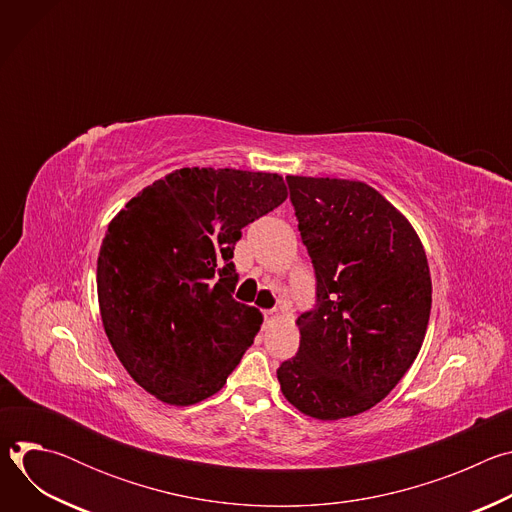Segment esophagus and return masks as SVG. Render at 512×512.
<instances>
[{
  "instance_id": "esophagus-1",
  "label": "esophagus",
  "mask_w": 512,
  "mask_h": 512,
  "mask_svg": "<svg viewBox=\"0 0 512 512\" xmlns=\"http://www.w3.org/2000/svg\"><path fill=\"white\" fill-rule=\"evenodd\" d=\"M263 316H265V320H273V318H277V310L275 308L273 310H265Z\"/></svg>"
}]
</instances>
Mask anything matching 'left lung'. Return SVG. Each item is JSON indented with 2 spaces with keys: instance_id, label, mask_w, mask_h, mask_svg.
Masks as SVG:
<instances>
[{
  "instance_id": "obj_1",
  "label": "left lung",
  "mask_w": 512,
  "mask_h": 512,
  "mask_svg": "<svg viewBox=\"0 0 512 512\" xmlns=\"http://www.w3.org/2000/svg\"><path fill=\"white\" fill-rule=\"evenodd\" d=\"M316 275L298 318L300 348L279 364L285 399L332 421L385 399L413 364L431 310V277L407 218L364 182L285 176Z\"/></svg>"
}]
</instances>
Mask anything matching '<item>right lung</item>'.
I'll use <instances>...</instances> for the list:
<instances>
[{"instance_id":"1","label":"right lung","mask_w":512,"mask_h":512,"mask_svg":"<svg viewBox=\"0 0 512 512\" xmlns=\"http://www.w3.org/2000/svg\"><path fill=\"white\" fill-rule=\"evenodd\" d=\"M285 196L277 174L182 168L113 218L97 261L99 308L139 387L170 405L223 389L263 322L233 298L235 245Z\"/></svg>"}]
</instances>
